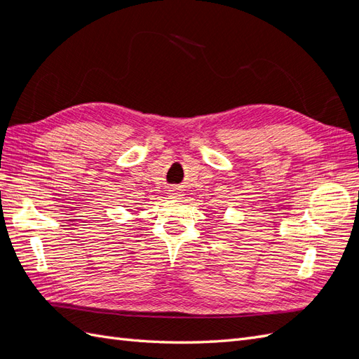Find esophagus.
Here are the masks:
<instances>
[{
  "label": "esophagus",
  "instance_id": "1",
  "mask_svg": "<svg viewBox=\"0 0 359 359\" xmlns=\"http://www.w3.org/2000/svg\"><path fill=\"white\" fill-rule=\"evenodd\" d=\"M169 196H170V198H173V199H178V198H181V196H182V194H181V191H180L178 189L173 187V189H170V190H169Z\"/></svg>",
  "mask_w": 359,
  "mask_h": 359
}]
</instances>
